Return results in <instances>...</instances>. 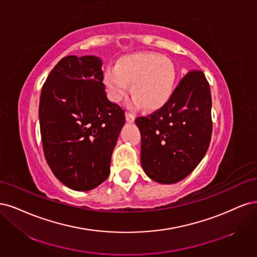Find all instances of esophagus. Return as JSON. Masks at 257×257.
<instances>
[{"instance_id":"obj_1","label":"esophagus","mask_w":257,"mask_h":257,"mask_svg":"<svg viewBox=\"0 0 257 257\" xmlns=\"http://www.w3.org/2000/svg\"><path fill=\"white\" fill-rule=\"evenodd\" d=\"M126 119L129 122H134L135 121V115L131 113H126Z\"/></svg>"}]
</instances>
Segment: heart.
I'll list each match as a JSON object with an SVG mask.
<instances>
[{"mask_svg": "<svg viewBox=\"0 0 257 257\" xmlns=\"http://www.w3.org/2000/svg\"><path fill=\"white\" fill-rule=\"evenodd\" d=\"M176 79L173 63L154 53H139L121 59L116 67L104 72L107 95L114 102H119L129 92L135 97L131 107L143 104L146 110H157L167 102Z\"/></svg>", "mask_w": 257, "mask_h": 257, "instance_id": "heart-1", "label": "heart"}]
</instances>
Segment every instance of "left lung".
Wrapping results in <instances>:
<instances>
[{
  "label": "left lung",
  "mask_w": 257,
  "mask_h": 257,
  "mask_svg": "<svg viewBox=\"0 0 257 257\" xmlns=\"http://www.w3.org/2000/svg\"><path fill=\"white\" fill-rule=\"evenodd\" d=\"M136 123L146 175L168 185L187 177L204 158L212 132L210 87L203 71H189L162 107Z\"/></svg>",
  "instance_id": "8db88e82"
}]
</instances>
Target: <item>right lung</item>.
Instances as JSON below:
<instances>
[{
  "mask_svg": "<svg viewBox=\"0 0 257 257\" xmlns=\"http://www.w3.org/2000/svg\"><path fill=\"white\" fill-rule=\"evenodd\" d=\"M102 61L65 56L41 89L39 123L44 154L62 184L89 191L107 178L125 112L106 97Z\"/></svg>",
  "mask_w": 257,
  "mask_h": 257,
  "instance_id": "1",
  "label": "right lung"
}]
</instances>
